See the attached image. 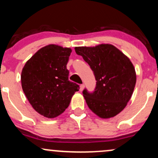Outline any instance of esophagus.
<instances>
[{"label": "esophagus", "instance_id": "1", "mask_svg": "<svg viewBox=\"0 0 158 158\" xmlns=\"http://www.w3.org/2000/svg\"><path fill=\"white\" fill-rule=\"evenodd\" d=\"M84 88H85V85L83 84L80 85V88H79V90H80V91H82L83 90H84Z\"/></svg>", "mask_w": 158, "mask_h": 158}]
</instances>
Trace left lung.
Here are the masks:
<instances>
[{
    "instance_id": "left-lung-1",
    "label": "left lung",
    "mask_w": 158,
    "mask_h": 158,
    "mask_svg": "<svg viewBox=\"0 0 158 158\" xmlns=\"http://www.w3.org/2000/svg\"><path fill=\"white\" fill-rule=\"evenodd\" d=\"M77 55L90 65L97 80L95 90H83L88 108L102 119L115 117L126 108L136 84L134 65L114 45L76 47Z\"/></svg>"
}]
</instances>
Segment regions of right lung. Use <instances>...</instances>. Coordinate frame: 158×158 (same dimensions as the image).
Masks as SVG:
<instances>
[{
    "label": "right lung",
    "instance_id": "1",
    "mask_svg": "<svg viewBox=\"0 0 158 158\" xmlns=\"http://www.w3.org/2000/svg\"><path fill=\"white\" fill-rule=\"evenodd\" d=\"M72 50L56 44L41 48L27 61L21 72V86L35 111L55 118L64 111L79 85L69 81L67 64Z\"/></svg>",
    "mask_w": 158,
    "mask_h": 158
}]
</instances>
